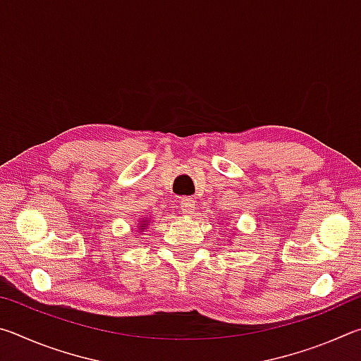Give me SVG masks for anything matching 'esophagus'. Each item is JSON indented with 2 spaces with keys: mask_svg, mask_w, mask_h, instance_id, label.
<instances>
[{
  "mask_svg": "<svg viewBox=\"0 0 361 361\" xmlns=\"http://www.w3.org/2000/svg\"><path fill=\"white\" fill-rule=\"evenodd\" d=\"M178 204H180V210L185 213V215H191L195 209V202L191 197H181Z\"/></svg>",
  "mask_w": 361,
  "mask_h": 361,
  "instance_id": "34e87169",
  "label": "esophagus"
}]
</instances>
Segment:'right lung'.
<instances>
[{"mask_svg":"<svg viewBox=\"0 0 361 361\" xmlns=\"http://www.w3.org/2000/svg\"><path fill=\"white\" fill-rule=\"evenodd\" d=\"M143 223H145V221H143ZM143 228H145V226H142V229H143Z\"/></svg>","mask_w":361,"mask_h":361,"instance_id":"right-lung-1","label":"right lung"}]
</instances>
